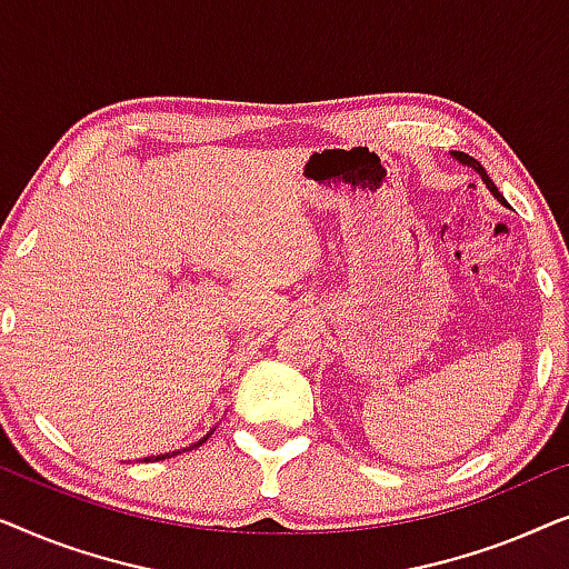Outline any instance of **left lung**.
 <instances>
[{"mask_svg":"<svg viewBox=\"0 0 569 569\" xmlns=\"http://www.w3.org/2000/svg\"><path fill=\"white\" fill-rule=\"evenodd\" d=\"M456 158H458V160H461V162H463V166H471L473 170H477V173L481 176V181H485V183H487V189H489V191H492L497 199H500V201H505V199H502V193H500V191H497V186H495V181H492V178H489V176H487V170H485V168H481V162H479V160H473V158H471V154H466V152H456Z\"/></svg>","mask_w":569,"mask_h":569,"instance_id":"8db88e82","label":"left lung"}]
</instances>
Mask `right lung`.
I'll list each match as a JSON object with an SVG mask.
<instances>
[{
  "instance_id": "add662e5",
  "label": "right lung",
  "mask_w": 569,
  "mask_h": 569,
  "mask_svg": "<svg viewBox=\"0 0 569 569\" xmlns=\"http://www.w3.org/2000/svg\"><path fill=\"white\" fill-rule=\"evenodd\" d=\"M209 435H212V432H209ZM209 435H207V438H209ZM207 438H201L199 442H193V446L183 448V450H193V448H199L201 442H207ZM178 453H181V450H178ZM170 456H173V453H166V456H152V458H144V461H162V458H170Z\"/></svg>"
}]
</instances>
